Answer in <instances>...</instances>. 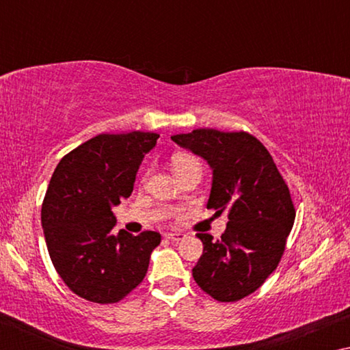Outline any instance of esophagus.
Returning a JSON list of instances; mask_svg holds the SVG:
<instances>
[{
    "label": "esophagus",
    "mask_w": 350,
    "mask_h": 350,
    "mask_svg": "<svg viewBox=\"0 0 350 350\" xmlns=\"http://www.w3.org/2000/svg\"><path fill=\"white\" fill-rule=\"evenodd\" d=\"M165 238L170 241H182L183 238H185V234L177 233V232H168V233H165Z\"/></svg>",
    "instance_id": "esophagus-1"
}]
</instances>
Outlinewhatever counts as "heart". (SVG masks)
I'll list each match as a JSON object with an SVG mask.
<instances>
[{"mask_svg":"<svg viewBox=\"0 0 350 350\" xmlns=\"http://www.w3.org/2000/svg\"><path fill=\"white\" fill-rule=\"evenodd\" d=\"M189 165H199V161L196 157L188 156V154H177V156L173 157V168L174 171L182 170L185 167H189Z\"/></svg>","mask_w":350,"mask_h":350,"instance_id":"b5f03b06","label":"heart"}]
</instances>
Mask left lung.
Returning a JSON list of instances; mask_svg holds the SVG:
<instances>
[{
  "mask_svg": "<svg viewBox=\"0 0 350 350\" xmlns=\"http://www.w3.org/2000/svg\"><path fill=\"white\" fill-rule=\"evenodd\" d=\"M173 142L208 162L213 170L206 208L228 210L217 241L198 233L204 252L193 269L198 286L211 298L233 303L262 286L280 264L295 222L288 187L254 135L200 128L173 135Z\"/></svg>",
  "mask_w": 350,
  "mask_h": 350,
  "instance_id": "obj_1",
  "label": "left lung"
}]
</instances>
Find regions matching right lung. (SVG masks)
<instances>
[{
    "label": "right lung",
    "mask_w": 350,
    "mask_h": 350,
    "mask_svg": "<svg viewBox=\"0 0 350 350\" xmlns=\"http://www.w3.org/2000/svg\"><path fill=\"white\" fill-rule=\"evenodd\" d=\"M159 134H98L64 156L51 177L41 224L64 284L91 303L112 304L144 281L157 232L114 234L111 208L133 193L145 154Z\"/></svg>",
    "instance_id": "add662e5"
}]
</instances>
